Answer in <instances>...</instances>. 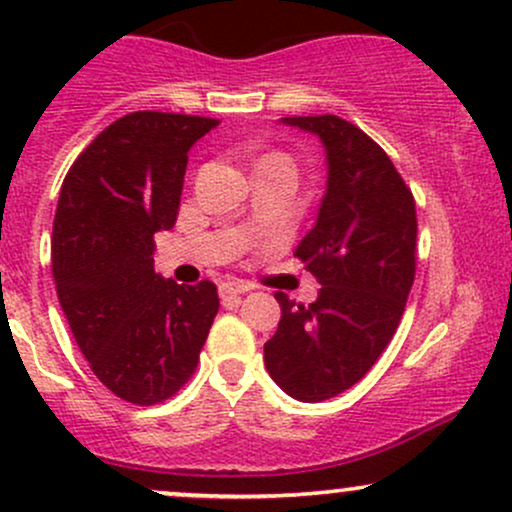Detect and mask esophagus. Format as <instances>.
<instances>
[{
    "instance_id": "obj_1",
    "label": "esophagus",
    "mask_w": 512,
    "mask_h": 512,
    "mask_svg": "<svg viewBox=\"0 0 512 512\" xmlns=\"http://www.w3.org/2000/svg\"><path fill=\"white\" fill-rule=\"evenodd\" d=\"M248 291H250V284H245V281H240V279H228L219 286V293H221L223 301L240 298V296H245Z\"/></svg>"
}]
</instances>
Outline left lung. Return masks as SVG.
<instances>
[{
	"mask_svg": "<svg viewBox=\"0 0 512 512\" xmlns=\"http://www.w3.org/2000/svg\"><path fill=\"white\" fill-rule=\"evenodd\" d=\"M325 146L327 192L293 255L322 284L315 303L281 291L264 366L286 395L322 402L356 385L390 344L416 272V204L395 163L337 115L281 117Z\"/></svg>",
	"mask_w": 512,
	"mask_h": 512,
	"instance_id": "8db88e82",
	"label": "left lung"
}]
</instances>
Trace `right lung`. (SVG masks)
Here are the masks:
<instances>
[{
	"label": "right lung",
	"mask_w": 512,
	"mask_h": 512,
	"mask_svg": "<svg viewBox=\"0 0 512 512\" xmlns=\"http://www.w3.org/2000/svg\"><path fill=\"white\" fill-rule=\"evenodd\" d=\"M219 120L139 110L105 127L62 182L52 276L96 378L125 402L173 397L195 373L219 293L154 272V233L178 216L187 151Z\"/></svg>",
	"instance_id": "obj_1"
}]
</instances>
